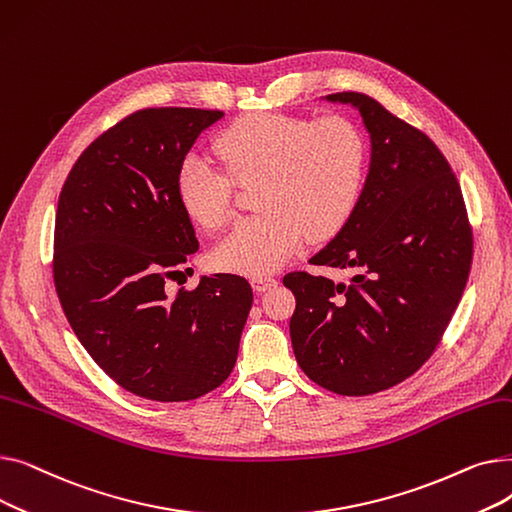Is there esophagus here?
<instances>
[{"mask_svg":"<svg viewBox=\"0 0 512 512\" xmlns=\"http://www.w3.org/2000/svg\"><path fill=\"white\" fill-rule=\"evenodd\" d=\"M251 284H253V288H255L257 292H265V290H272V288L278 284V280L272 278V276H255V278L251 280Z\"/></svg>","mask_w":512,"mask_h":512,"instance_id":"obj_1","label":"esophagus"}]
</instances>
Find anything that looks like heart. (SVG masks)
I'll return each mask as SVG.
<instances>
[{
  "mask_svg": "<svg viewBox=\"0 0 512 512\" xmlns=\"http://www.w3.org/2000/svg\"><path fill=\"white\" fill-rule=\"evenodd\" d=\"M213 147L225 170L199 153L184 155L176 195L197 226L218 230L232 215L234 182H257L259 211L213 251V263L226 272L255 278L278 270L305 238L340 232L359 201L367 147L361 130L344 118L251 114L228 126Z\"/></svg>",
  "mask_w": 512,
  "mask_h": 512,
  "instance_id": "obj_1",
  "label": "heart"
}]
</instances>
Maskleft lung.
Returning <instances> with one entry per match:
<instances>
[{
    "label": "left lung",
    "mask_w": 512,
    "mask_h": 512,
    "mask_svg": "<svg viewBox=\"0 0 512 512\" xmlns=\"http://www.w3.org/2000/svg\"><path fill=\"white\" fill-rule=\"evenodd\" d=\"M359 110L369 174L342 230L311 257L348 282L292 272L290 338L317 386L342 396L388 390L432 357L459 305L473 259L463 193L434 141L363 93H332Z\"/></svg>",
    "instance_id": "left-lung-1"
}]
</instances>
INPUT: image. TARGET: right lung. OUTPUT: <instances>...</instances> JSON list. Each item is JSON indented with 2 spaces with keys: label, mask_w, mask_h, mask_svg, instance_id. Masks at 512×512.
I'll use <instances>...</instances> for the list:
<instances>
[{
  "label": "right lung",
  "mask_w": 512,
  "mask_h": 512,
  "mask_svg": "<svg viewBox=\"0 0 512 512\" xmlns=\"http://www.w3.org/2000/svg\"><path fill=\"white\" fill-rule=\"evenodd\" d=\"M224 112L147 107L76 159L58 201L53 284L93 361L124 390L195 400L230 375L253 305L234 274L166 290L199 249L176 195L182 157Z\"/></svg>",
  "instance_id": "add662e5"
}]
</instances>
